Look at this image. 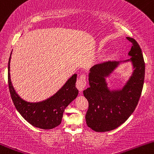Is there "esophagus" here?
<instances>
[{
    "instance_id": "1",
    "label": "esophagus",
    "mask_w": 154,
    "mask_h": 154,
    "mask_svg": "<svg viewBox=\"0 0 154 154\" xmlns=\"http://www.w3.org/2000/svg\"><path fill=\"white\" fill-rule=\"evenodd\" d=\"M87 85V82H86V75H82L79 79H78L76 82V88L80 92L83 91L84 89L85 88Z\"/></svg>"
}]
</instances>
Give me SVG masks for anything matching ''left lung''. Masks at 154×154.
<instances>
[{
    "label": "left lung",
    "mask_w": 154,
    "mask_h": 154,
    "mask_svg": "<svg viewBox=\"0 0 154 154\" xmlns=\"http://www.w3.org/2000/svg\"><path fill=\"white\" fill-rule=\"evenodd\" d=\"M127 39L132 47L128 53L131 58L125 61H131L134 70L122 90H110L105 81L119 61H105L90 68V88L83 91L89 103L85 119L89 128L96 132L112 131L123 124L135 110L142 94L145 69L143 55L135 39Z\"/></svg>",
    "instance_id": "1"
}]
</instances>
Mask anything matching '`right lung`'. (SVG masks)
<instances>
[{
  "mask_svg": "<svg viewBox=\"0 0 154 154\" xmlns=\"http://www.w3.org/2000/svg\"><path fill=\"white\" fill-rule=\"evenodd\" d=\"M10 59L11 55L8 64V84L11 98L19 113L29 124L41 129L50 130L58 126L61 122L65 108L79 93L75 88L76 74H74L50 99L41 102L29 103L20 99L12 87L9 73Z\"/></svg>",
  "mask_w": 154,
  "mask_h": 154,
  "instance_id": "1",
  "label": "right lung"
}]
</instances>
